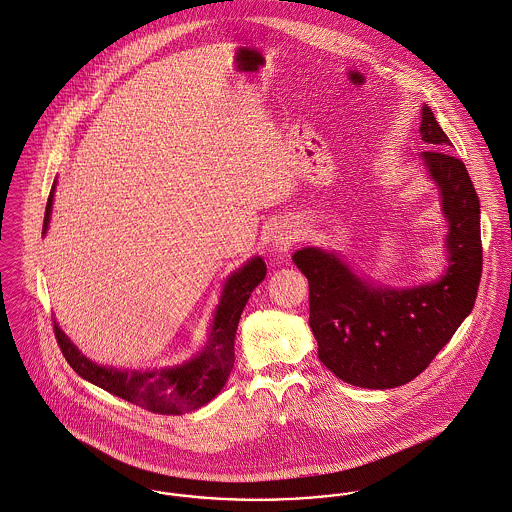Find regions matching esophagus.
<instances>
[{"label": "esophagus", "instance_id": "obj_1", "mask_svg": "<svg viewBox=\"0 0 512 512\" xmlns=\"http://www.w3.org/2000/svg\"><path fill=\"white\" fill-rule=\"evenodd\" d=\"M296 241H298V232H296V228H294V226H290V224H282V226H278L275 232H273V237H271L273 249L278 251V253L288 251Z\"/></svg>", "mask_w": 512, "mask_h": 512}]
</instances>
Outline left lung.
Segmentation results:
<instances>
[{
	"label": "left lung",
	"instance_id": "left-lung-1",
	"mask_svg": "<svg viewBox=\"0 0 512 512\" xmlns=\"http://www.w3.org/2000/svg\"><path fill=\"white\" fill-rule=\"evenodd\" d=\"M419 158L448 222V267L415 288L374 286L333 251L304 247L292 255L310 284V327L319 360L343 382L388 390L417 378L470 315L483 265L479 198L462 159L434 113L423 105Z\"/></svg>",
	"mask_w": 512,
	"mask_h": 512
}]
</instances>
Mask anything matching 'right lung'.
<instances>
[{
    "label": "right lung",
    "instance_id": "1",
    "mask_svg": "<svg viewBox=\"0 0 512 512\" xmlns=\"http://www.w3.org/2000/svg\"><path fill=\"white\" fill-rule=\"evenodd\" d=\"M54 191L56 181L46 202L42 234H46L50 224ZM265 275V261L261 257H253L226 280L206 347L189 362L179 366L156 370H120L113 366H101L79 353V349L66 337L56 321L54 335L68 364L83 380L152 413L183 415L212 401L226 386L236 360L234 339L239 317L251 292L255 286H259Z\"/></svg>",
    "mask_w": 512,
    "mask_h": 512
}]
</instances>
